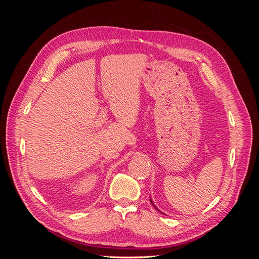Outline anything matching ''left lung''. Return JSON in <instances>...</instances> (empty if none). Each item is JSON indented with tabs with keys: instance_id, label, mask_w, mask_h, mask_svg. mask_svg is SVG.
Listing matches in <instances>:
<instances>
[{
	"instance_id": "left-lung-1",
	"label": "left lung",
	"mask_w": 259,
	"mask_h": 259,
	"mask_svg": "<svg viewBox=\"0 0 259 259\" xmlns=\"http://www.w3.org/2000/svg\"><path fill=\"white\" fill-rule=\"evenodd\" d=\"M151 203H152V201H151ZM152 205H153V206H154V208H155V209H158V208H156V207H155V205H154V204H153V203H152ZM158 210H159V209H158ZM159 211H160V210H159Z\"/></svg>"
}]
</instances>
